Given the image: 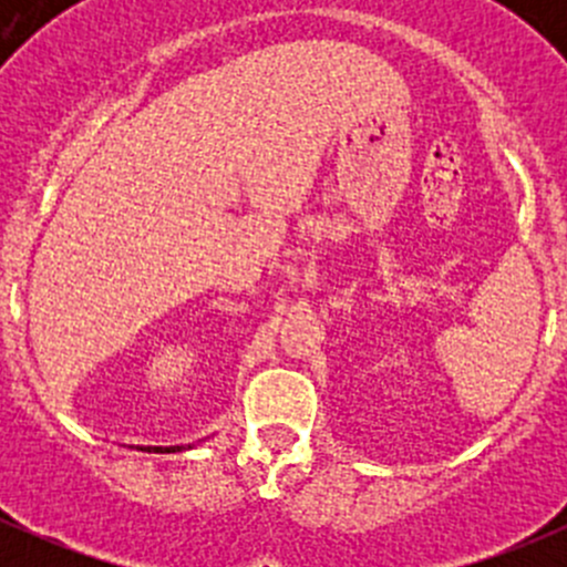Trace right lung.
<instances>
[{
    "instance_id": "right-lung-1",
    "label": "right lung",
    "mask_w": 567,
    "mask_h": 567,
    "mask_svg": "<svg viewBox=\"0 0 567 567\" xmlns=\"http://www.w3.org/2000/svg\"><path fill=\"white\" fill-rule=\"evenodd\" d=\"M194 444H188V450H192ZM158 453H181V450H186V447H156Z\"/></svg>"
}]
</instances>
